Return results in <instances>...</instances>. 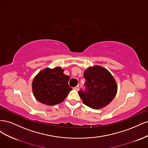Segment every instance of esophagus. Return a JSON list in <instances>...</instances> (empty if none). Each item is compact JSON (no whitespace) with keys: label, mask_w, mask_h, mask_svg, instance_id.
I'll return each instance as SVG.
<instances>
[{"label":"esophagus","mask_w":148,"mask_h":148,"mask_svg":"<svg viewBox=\"0 0 148 148\" xmlns=\"http://www.w3.org/2000/svg\"><path fill=\"white\" fill-rule=\"evenodd\" d=\"M73 89H75V90L78 91V89H79V86H77L74 87V88H73Z\"/></svg>","instance_id":"1"}]
</instances>
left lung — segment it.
Masks as SVG:
<instances>
[{
  "instance_id": "8db88e82",
  "label": "left lung",
  "mask_w": 148,
  "mask_h": 148,
  "mask_svg": "<svg viewBox=\"0 0 148 148\" xmlns=\"http://www.w3.org/2000/svg\"><path fill=\"white\" fill-rule=\"evenodd\" d=\"M83 77L86 89L80 90L78 95L85 105L94 109H101L114 99L117 84L106 69L99 65L89 66L84 70Z\"/></svg>"
}]
</instances>
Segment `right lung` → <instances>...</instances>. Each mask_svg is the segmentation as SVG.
Masks as SVG:
<instances>
[{
  "instance_id": "right-lung-1",
  "label": "right lung",
  "mask_w": 148,
  "mask_h": 148,
  "mask_svg": "<svg viewBox=\"0 0 148 148\" xmlns=\"http://www.w3.org/2000/svg\"><path fill=\"white\" fill-rule=\"evenodd\" d=\"M60 66L46 68L36 75L32 83L33 95L39 102L48 106L62 102L72 88L69 86V77Z\"/></svg>"
}]
</instances>
